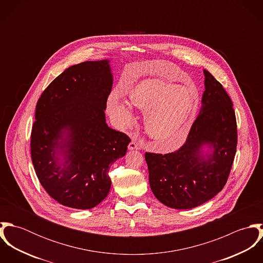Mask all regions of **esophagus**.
Returning a JSON list of instances; mask_svg holds the SVG:
<instances>
[{
  "instance_id": "1",
  "label": "esophagus",
  "mask_w": 263,
  "mask_h": 263,
  "mask_svg": "<svg viewBox=\"0 0 263 263\" xmlns=\"http://www.w3.org/2000/svg\"><path fill=\"white\" fill-rule=\"evenodd\" d=\"M128 149L129 150H139L140 149V144L135 142V141H132L128 145Z\"/></svg>"
}]
</instances>
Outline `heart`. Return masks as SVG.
Masks as SVG:
<instances>
[{"label": "heart", "mask_w": 263, "mask_h": 263, "mask_svg": "<svg viewBox=\"0 0 263 263\" xmlns=\"http://www.w3.org/2000/svg\"><path fill=\"white\" fill-rule=\"evenodd\" d=\"M130 103L144 111L146 132L162 147L173 150L186 140L197 106V93L190 87L161 79H146L128 93ZM106 108L115 124L127 128L135 122L132 106L111 93Z\"/></svg>", "instance_id": "1"}]
</instances>
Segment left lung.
I'll use <instances>...</instances> for the list:
<instances>
[{"label":"left lung","mask_w":263,"mask_h":263,"mask_svg":"<svg viewBox=\"0 0 263 263\" xmlns=\"http://www.w3.org/2000/svg\"><path fill=\"white\" fill-rule=\"evenodd\" d=\"M201 108L184 145L175 152H147L149 182L163 204L177 210L198 206L218 194L228 180L237 149L233 102L222 84L206 70ZM213 149L201 153L202 145Z\"/></svg>","instance_id":"left-lung-1"}]
</instances>
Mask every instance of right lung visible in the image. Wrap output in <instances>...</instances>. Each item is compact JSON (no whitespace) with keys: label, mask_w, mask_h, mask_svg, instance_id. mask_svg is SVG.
Segmentation results:
<instances>
[{"label":"right lung","mask_w":263,"mask_h":263,"mask_svg":"<svg viewBox=\"0 0 263 263\" xmlns=\"http://www.w3.org/2000/svg\"><path fill=\"white\" fill-rule=\"evenodd\" d=\"M112 81L109 61L84 62L58 76L38 99L31 159L42 187L65 206L99 204L111 186L109 167L127 150L130 139L105 122Z\"/></svg>","instance_id":"obj_1"}]
</instances>
